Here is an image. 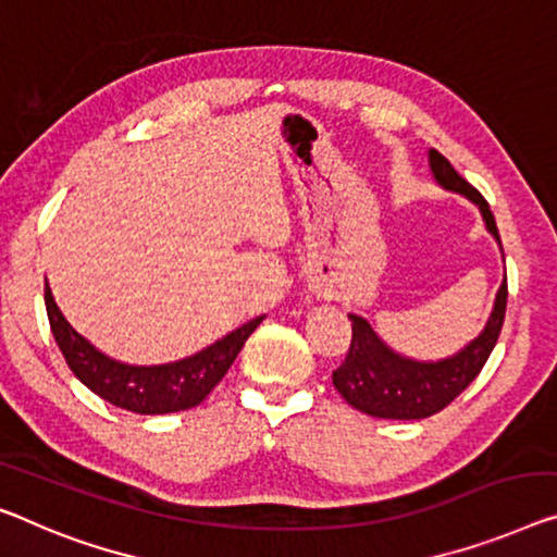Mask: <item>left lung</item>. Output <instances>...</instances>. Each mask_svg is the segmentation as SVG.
Masks as SVG:
<instances>
[{"label": "left lung", "mask_w": 557, "mask_h": 557, "mask_svg": "<svg viewBox=\"0 0 557 557\" xmlns=\"http://www.w3.org/2000/svg\"><path fill=\"white\" fill-rule=\"evenodd\" d=\"M430 170L440 187L468 197L480 207L485 227L500 245L491 205L485 197L462 180L450 162L437 149H430ZM503 250V245H500ZM505 305H508V277L503 280L495 295V305L485 330L465 345L453 358L437 362H420L397 355L375 335L370 322L360 314H350L352 339L345 362L332 372V385L345 397L347 405L372 418L383 420H422L447 408L472 380L480 375L483 364L491 358L493 347L500 337Z\"/></svg>", "instance_id": "8db88e82"}]
</instances>
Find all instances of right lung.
<instances>
[{
  "label": "right lung",
  "mask_w": 557,
  "mask_h": 557,
  "mask_svg": "<svg viewBox=\"0 0 557 557\" xmlns=\"http://www.w3.org/2000/svg\"><path fill=\"white\" fill-rule=\"evenodd\" d=\"M45 305L52 335L60 345L66 364L82 385H87L102 400L117 405L122 410L137 414H164L189 410L205 400L230 364L235 362L237 352L243 350L245 339L252 335L255 327L264 320L255 318L243 327L232 330L218 343L205 347L193 358L168 362V364H127L107 358L97 347L79 335L57 307L52 289L45 287Z\"/></svg>",
  "instance_id": "obj_1"
}]
</instances>
